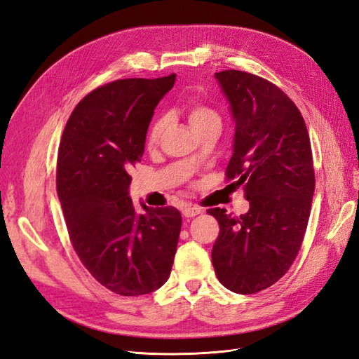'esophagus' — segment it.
I'll return each instance as SVG.
<instances>
[{
	"label": "esophagus",
	"mask_w": 359,
	"mask_h": 359,
	"mask_svg": "<svg viewBox=\"0 0 359 359\" xmlns=\"http://www.w3.org/2000/svg\"><path fill=\"white\" fill-rule=\"evenodd\" d=\"M182 214H184V217H187V219H190V217L202 214V208H199V206H196V205H193V206L190 205V206H186V208L182 210Z\"/></svg>",
	"instance_id": "esophagus-1"
}]
</instances>
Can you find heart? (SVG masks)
Here are the masks:
<instances>
[{
    "label": "heart",
    "mask_w": 359,
    "mask_h": 359,
    "mask_svg": "<svg viewBox=\"0 0 359 359\" xmlns=\"http://www.w3.org/2000/svg\"><path fill=\"white\" fill-rule=\"evenodd\" d=\"M187 119L194 133L208 127H222L220 115L214 109H211V107L203 104H193L187 112ZM163 130H165V119L157 118L156 121L149 126L147 133V144L149 147H154L158 142Z\"/></svg>",
    "instance_id": "heart-1"
}]
</instances>
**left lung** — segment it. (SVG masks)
I'll return each mask as SVG.
<instances>
[{
  "instance_id": "left-lung-1",
  "label": "left lung",
  "mask_w": 359,
  "mask_h": 359,
  "mask_svg": "<svg viewBox=\"0 0 359 359\" xmlns=\"http://www.w3.org/2000/svg\"><path fill=\"white\" fill-rule=\"evenodd\" d=\"M214 76L235 121L226 178L250 208L240 217L206 211L220 224L211 257L226 289L250 295L283 277L299 252L314 193L311 145L301 112L278 86L240 70Z\"/></svg>"
}]
</instances>
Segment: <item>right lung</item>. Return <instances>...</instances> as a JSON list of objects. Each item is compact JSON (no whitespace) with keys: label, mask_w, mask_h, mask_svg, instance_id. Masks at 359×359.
<instances>
[{"label":"right lung","mask_w":359,"mask_h":359,"mask_svg":"<svg viewBox=\"0 0 359 359\" xmlns=\"http://www.w3.org/2000/svg\"><path fill=\"white\" fill-rule=\"evenodd\" d=\"M177 74L121 79L74 107L61 136L57 191L74 252L100 285L123 297L166 283L177 253L181 214L173 206L139 214L128 196L156 106Z\"/></svg>","instance_id":"1"}]
</instances>
